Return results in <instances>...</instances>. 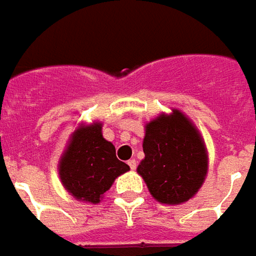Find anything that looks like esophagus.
I'll return each instance as SVG.
<instances>
[{"instance_id": "1", "label": "esophagus", "mask_w": 256, "mask_h": 256, "mask_svg": "<svg viewBox=\"0 0 256 256\" xmlns=\"http://www.w3.org/2000/svg\"><path fill=\"white\" fill-rule=\"evenodd\" d=\"M128 166L131 168L132 170H135V169H136V160H135V159H130V160H128Z\"/></svg>"}]
</instances>
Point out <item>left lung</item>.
Here are the masks:
<instances>
[{
	"label": "left lung",
	"instance_id": "obj_1",
	"mask_svg": "<svg viewBox=\"0 0 256 256\" xmlns=\"http://www.w3.org/2000/svg\"><path fill=\"white\" fill-rule=\"evenodd\" d=\"M144 160L136 172L159 203L182 204L196 194L208 170L204 140L179 110L145 125Z\"/></svg>",
	"mask_w": 256,
	"mask_h": 256
}]
</instances>
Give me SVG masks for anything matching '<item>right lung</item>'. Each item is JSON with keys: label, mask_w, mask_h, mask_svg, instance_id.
Masks as SVG:
<instances>
[{"label": "right lung", "mask_w": 256, "mask_h": 256, "mask_svg": "<svg viewBox=\"0 0 256 256\" xmlns=\"http://www.w3.org/2000/svg\"><path fill=\"white\" fill-rule=\"evenodd\" d=\"M101 122L80 125L72 134L59 160V178L72 196L97 204L114 180L130 170L116 156V146L102 138Z\"/></svg>", "instance_id": "add662e5"}]
</instances>
